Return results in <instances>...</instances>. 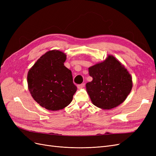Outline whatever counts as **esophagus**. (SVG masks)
<instances>
[{
    "instance_id": "1",
    "label": "esophagus",
    "mask_w": 156,
    "mask_h": 156,
    "mask_svg": "<svg viewBox=\"0 0 156 156\" xmlns=\"http://www.w3.org/2000/svg\"><path fill=\"white\" fill-rule=\"evenodd\" d=\"M84 86H85V84L83 83V84H79V85H77V88H78L79 89H81V88H83L84 87Z\"/></svg>"
}]
</instances>
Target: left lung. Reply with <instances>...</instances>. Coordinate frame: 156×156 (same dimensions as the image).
<instances>
[{
	"label": "left lung",
	"mask_w": 156,
	"mask_h": 156,
	"mask_svg": "<svg viewBox=\"0 0 156 156\" xmlns=\"http://www.w3.org/2000/svg\"><path fill=\"white\" fill-rule=\"evenodd\" d=\"M88 72L93 79L86 84L87 92L93 104L103 109L120 105L133 87L131 75L112 55L90 67Z\"/></svg>",
	"instance_id": "1"
}]
</instances>
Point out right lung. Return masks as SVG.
I'll return each instance as SVG.
<instances>
[{
  "instance_id": "1",
  "label": "right lung",
  "mask_w": 156,
  "mask_h": 156,
  "mask_svg": "<svg viewBox=\"0 0 156 156\" xmlns=\"http://www.w3.org/2000/svg\"><path fill=\"white\" fill-rule=\"evenodd\" d=\"M66 55L58 50L48 51L36 61L27 75L28 87L34 100L51 111L62 109L73 100L77 87L71 70L65 66Z\"/></svg>"
}]
</instances>
